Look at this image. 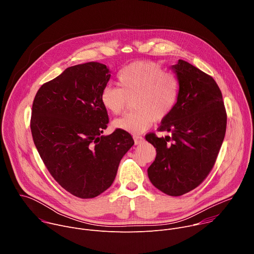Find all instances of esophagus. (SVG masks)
<instances>
[{
    "mask_svg": "<svg viewBox=\"0 0 254 254\" xmlns=\"http://www.w3.org/2000/svg\"><path fill=\"white\" fill-rule=\"evenodd\" d=\"M133 140H134V144H136V146L137 144H141L144 141L143 137L140 135H133Z\"/></svg>",
    "mask_w": 254,
    "mask_h": 254,
    "instance_id": "1",
    "label": "esophagus"
}]
</instances>
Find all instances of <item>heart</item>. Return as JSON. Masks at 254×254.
<instances>
[{
	"instance_id": "heart-1",
	"label": "heart",
	"mask_w": 254,
	"mask_h": 254,
	"mask_svg": "<svg viewBox=\"0 0 254 254\" xmlns=\"http://www.w3.org/2000/svg\"><path fill=\"white\" fill-rule=\"evenodd\" d=\"M119 86H105L100 93V102L113 115L122 114L133 99V108L114 122L116 128L140 133L154 123L166 120L175 110L179 99L178 79L157 63L137 61L127 65L118 76Z\"/></svg>"
}]
</instances>
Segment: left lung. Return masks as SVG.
Here are the masks:
<instances>
[{
    "mask_svg": "<svg viewBox=\"0 0 254 254\" xmlns=\"http://www.w3.org/2000/svg\"><path fill=\"white\" fill-rule=\"evenodd\" d=\"M172 69L179 80V99L158 128L171 134H146L157 151L148 175L163 193L181 196L197 188L211 172L225 136L227 115L213 77L181 59Z\"/></svg>",
    "mask_w": 254,
    "mask_h": 254,
    "instance_id": "obj_1",
    "label": "left lung"
}]
</instances>
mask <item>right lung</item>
<instances>
[{
    "label": "right lung",
    "mask_w": 254,
    "mask_h": 254,
    "mask_svg": "<svg viewBox=\"0 0 254 254\" xmlns=\"http://www.w3.org/2000/svg\"><path fill=\"white\" fill-rule=\"evenodd\" d=\"M110 78V70L98 62L68 67L39 88L32 105L31 132L44 165L63 189L81 199L112 186L134 143L119 128L101 134L108 116L100 93Z\"/></svg>",
    "instance_id": "obj_1"
}]
</instances>
